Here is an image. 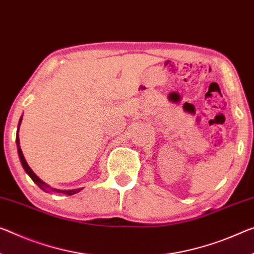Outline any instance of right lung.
Here are the masks:
<instances>
[{
  "instance_id": "obj_1",
  "label": "right lung",
  "mask_w": 254,
  "mask_h": 254,
  "mask_svg": "<svg viewBox=\"0 0 254 254\" xmlns=\"http://www.w3.org/2000/svg\"><path fill=\"white\" fill-rule=\"evenodd\" d=\"M21 120H22V117L19 120V125H18V130H17V137H15V142H17V149H18V154H19V159H20V162L23 167V169L27 174L29 175V177L33 179V182L36 184L40 189H42L44 192H57V193H64V194H67V195H72V194H76L78 192H80L83 189H76V190H57V189H52V187H50L48 184H45L44 182L42 181L41 178H38L36 176V174L34 173V171L30 169V167L28 166V163H27L25 157H23L22 154V151H21V147H20V142H19V136H18V131H19V127H20V124H21Z\"/></svg>"
}]
</instances>
